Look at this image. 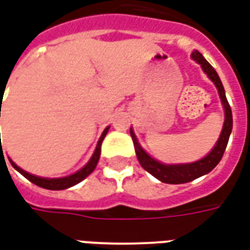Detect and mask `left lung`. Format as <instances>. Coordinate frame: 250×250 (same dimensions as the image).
<instances>
[{
    "instance_id": "left-lung-1",
    "label": "left lung",
    "mask_w": 250,
    "mask_h": 250,
    "mask_svg": "<svg viewBox=\"0 0 250 250\" xmlns=\"http://www.w3.org/2000/svg\"><path fill=\"white\" fill-rule=\"evenodd\" d=\"M191 59L195 60L198 64H201V68L204 69L205 73L208 75V77L211 82L214 83L215 87L218 89L221 102H222V105H224V109H225V122H224V127H222V131H221L220 138H218V141L215 143V146L213 147V150L206 157L199 159L197 162L185 163V165H165V163L155 161L154 158L150 157L142 148L139 142L136 139L135 134H134V131L130 130L132 142H134V147H135L136 157H138V161L141 163V166L146 170L147 173H150L155 178L159 179L161 182H165V184H186V182H191L194 179L210 173L220 163L221 158L224 155L226 146H228V141H229L231 127H233L230 105L228 103L225 89H224V85L221 83L220 76L217 75L214 68L206 62V59L198 51H194L191 53Z\"/></svg>"
}]
</instances>
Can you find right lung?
<instances>
[{"label": "right lung", "instance_id": "add662e5", "mask_svg": "<svg viewBox=\"0 0 250 250\" xmlns=\"http://www.w3.org/2000/svg\"><path fill=\"white\" fill-rule=\"evenodd\" d=\"M0 116H1V105H0ZM108 128L107 127L105 130L103 131V134L100 136V139L98 142V146H96V150L93 152L92 158L89 159V162L84 166L83 168H80L79 171H76L75 174H72V175H68V177H64V178H41V177H36V175H32V174L26 173L24 171L22 168H20L13 161H10L12 163V166H13L20 174H22L25 178L29 179L32 184L37 185V186H40L42 188H48V190H64V188H71V186H75L79 182H82L83 179L87 178L89 174L92 173L95 167H96V165L99 162V158H100V151H102V142H103L104 136L107 135V132H108Z\"/></svg>", "mask_w": 250, "mask_h": 250}]
</instances>
